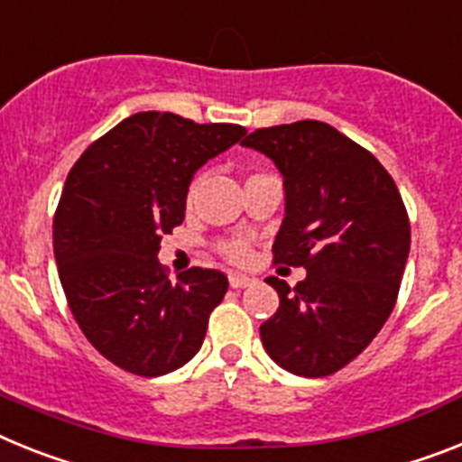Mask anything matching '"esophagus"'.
Here are the masks:
<instances>
[{
    "mask_svg": "<svg viewBox=\"0 0 462 462\" xmlns=\"http://www.w3.org/2000/svg\"><path fill=\"white\" fill-rule=\"evenodd\" d=\"M227 279H230V286L236 288V291H239V288H246V286H251V283H254V279H251V276L239 274V272H230V276H227Z\"/></svg>",
    "mask_w": 462,
    "mask_h": 462,
    "instance_id": "34e87169",
    "label": "esophagus"
}]
</instances>
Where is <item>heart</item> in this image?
Here are the masks:
<instances>
[{
  "label": "heart",
  "mask_w": 462,
  "mask_h": 462,
  "mask_svg": "<svg viewBox=\"0 0 462 462\" xmlns=\"http://www.w3.org/2000/svg\"><path fill=\"white\" fill-rule=\"evenodd\" d=\"M254 176H267V174H254ZM251 176V179H254ZM192 195H195V183H190L186 190V204L192 202ZM220 255H226L230 263H242V260L248 258L251 254V246L248 242H242V239H227V242H218Z\"/></svg>",
  "instance_id": "obj_1"
}]
</instances>
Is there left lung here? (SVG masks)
Wrapping results in <instances>:
<instances>
[{"mask_svg":"<svg viewBox=\"0 0 462 462\" xmlns=\"http://www.w3.org/2000/svg\"><path fill=\"white\" fill-rule=\"evenodd\" d=\"M242 143L283 174L274 263L307 270L295 288L267 279L279 309L260 326L264 348L292 374H335L367 348L398 300L411 244L398 186L367 148L320 120L260 127Z\"/></svg>","mask_w":462,"mask_h":462,"instance_id":"left-lung-1","label":"left lung"}]
</instances>
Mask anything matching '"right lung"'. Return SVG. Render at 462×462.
I'll use <instances>...</instances> for the list:
<instances>
[{"mask_svg": "<svg viewBox=\"0 0 462 462\" xmlns=\"http://www.w3.org/2000/svg\"><path fill=\"white\" fill-rule=\"evenodd\" d=\"M246 134L142 111L83 151L53 218L67 304L88 342L120 370L160 376L199 351L227 276L190 267L171 281L160 239L181 226L192 174Z\"/></svg>", "mask_w": 462, "mask_h": 462, "instance_id": "1", "label": "right lung"}]
</instances>
